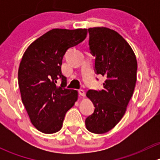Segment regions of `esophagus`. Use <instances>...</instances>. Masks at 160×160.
Segmentation results:
<instances>
[{"label":"esophagus","instance_id":"obj_1","mask_svg":"<svg viewBox=\"0 0 160 160\" xmlns=\"http://www.w3.org/2000/svg\"><path fill=\"white\" fill-rule=\"evenodd\" d=\"M78 93H79V94L80 95V96H82V97L85 96V92H84V90H81V89L79 90Z\"/></svg>","mask_w":160,"mask_h":160}]
</instances>
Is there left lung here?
I'll return each mask as SVG.
<instances>
[{"mask_svg":"<svg viewBox=\"0 0 160 160\" xmlns=\"http://www.w3.org/2000/svg\"><path fill=\"white\" fill-rule=\"evenodd\" d=\"M88 32L94 71L105 77V81L102 90L87 93L95 108L85 124L90 132L103 134L112 129L125 114L136 83L137 60L128 43L115 31L98 27Z\"/></svg>","mask_w":160,"mask_h":160,"instance_id":"1","label":"left lung"}]
</instances>
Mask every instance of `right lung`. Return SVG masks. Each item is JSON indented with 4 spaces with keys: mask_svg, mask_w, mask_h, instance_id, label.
Wrapping results in <instances>:
<instances>
[{
    "mask_svg": "<svg viewBox=\"0 0 160 160\" xmlns=\"http://www.w3.org/2000/svg\"><path fill=\"white\" fill-rule=\"evenodd\" d=\"M87 34L88 29L81 28L50 30L33 42L22 56L18 76L22 103L32 125L43 133L60 130L66 113L77 100V90L66 88L61 66L67 50L82 42Z\"/></svg>",
    "mask_w": 160,
    "mask_h": 160,
    "instance_id": "add662e5",
    "label": "right lung"
}]
</instances>
